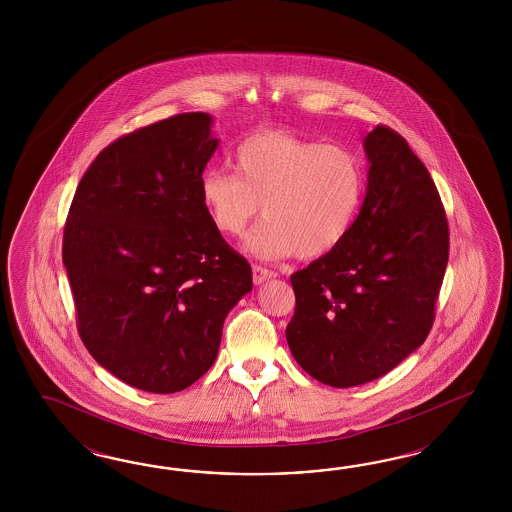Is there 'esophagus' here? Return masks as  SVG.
I'll return each mask as SVG.
<instances>
[{
  "label": "esophagus",
  "mask_w": 512,
  "mask_h": 512,
  "mask_svg": "<svg viewBox=\"0 0 512 512\" xmlns=\"http://www.w3.org/2000/svg\"><path fill=\"white\" fill-rule=\"evenodd\" d=\"M276 278V274L272 272V270H268V268H264V266H259V264H253V283L255 285H261L264 281H268V279Z\"/></svg>",
  "instance_id": "1"
}]
</instances>
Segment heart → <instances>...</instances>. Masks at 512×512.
<instances>
[{
  "label": "heart",
  "instance_id": "heart-1",
  "mask_svg": "<svg viewBox=\"0 0 512 512\" xmlns=\"http://www.w3.org/2000/svg\"><path fill=\"white\" fill-rule=\"evenodd\" d=\"M233 172L210 169L201 176L202 206L217 231L249 234L251 253L279 259L296 253L317 259L351 233L366 193L360 155L340 144L302 139L283 129H264L242 140Z\"/></svg>",
  "mask_w": 512,
  "mask_h": 512
}]
</instances>
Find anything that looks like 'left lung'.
I'll return each instance as SVG.
<instances>
[{"mask_svg":"<svg viewBox=\"0 0 512 512\" xmlns=\"http://www.w3.org/2000/svg\"><path fill=\"white\" fill-rule=\"evenodd\" d=\"M366 197L340 246L291 276L287 343L323 385L357 387L396 368L426 340L449 261L437 187L402 135L364 139Z\"/></svg>","mask_w":512,"mask_h":512,"instance_id":"1","label":"left lung"}]
</instances>
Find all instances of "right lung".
<instances>
[{
    "label": "right lung",
    "mask_w": 512,
    "mask_h": 512,
    "mask_svg": "<svg viewBox=\"0 0 512 512\" xmlns=\"http://www.w3.org/2000/svg\"><path fill=\"white\" fill-rule=\"evenodd\" d=\"M212 116L176 114L114 140L84 172L62 257L86 349L131 387L172 394L214 364L251 266L202 206Z\"/></svg>",
    "instance_id": "1"
}]
</instances>
